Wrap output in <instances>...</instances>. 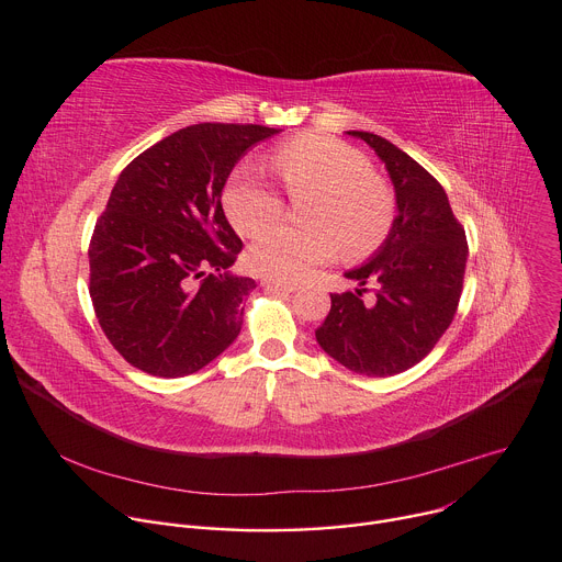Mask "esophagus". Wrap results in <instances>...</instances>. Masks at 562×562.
I'll return each instance as SVG.
<instances>
[{
	"label": "esophagus",
	"mask_w": 562,
	"mask_h": 562,
	"mask_svg": "<svg viewBox=\"0 0 562 562\" xmlns=\"http://www.w3.org/2000/svg\"><path fill=\"white\" fill-rule=\"evenodd\" d=\"M262 285H266L268 290H274V292H294V290H296L294 283H288V281H272V279H262Z\"/></svg>",
	"instance_id": "34e87169"
}]
</instances>
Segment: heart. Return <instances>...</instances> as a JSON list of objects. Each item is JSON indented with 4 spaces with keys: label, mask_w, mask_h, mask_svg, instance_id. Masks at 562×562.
I'll return each instance as SVG.
<instances>
[{
    "label": "heart",
    "mask_w": 562,
    "mask_h": 562,
    "mask_svg": "<svg viewBox=\"0 0 562 562\" xmlns=\"http://www.w3.org/2000/svg\"><path fill=\"white\" fill-rule=\"evenodd\" d=\"M304 226L277 224L249 247V268L268 279L296 281L338 247L347 256L374 251L394 224V192L372 172L370 160L351 145L306 134L279 145L270 158ZM224 211L240 234L256 236L283 215L281 194L251 165H243L224 190Z\"/></svg>",
    "instance_id": "obj_1"
}]
</instances>
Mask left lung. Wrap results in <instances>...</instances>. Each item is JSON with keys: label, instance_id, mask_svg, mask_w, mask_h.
Segmentation results:
<instances>
[{"label": "left lung", "instance_id": "obj_1", "mask_svg": "<svg viewBox=\"0 0 562 562\" xmlns=\"http://www.w3.org/2000/svg\"><path fill=\"white\" fill-rule=\"evenodd\" d=\"M385 162L397 217L383 245L345 272L358 288L331 294V311L315 331L317 345L362 376L406 372L436 347L463 292L468 238L445 188L417 160L370 131H347ZM372 286L368 303L361 292Z\"/></svg>", "mask_w": 562, "mask_h": 562}]
</instances>
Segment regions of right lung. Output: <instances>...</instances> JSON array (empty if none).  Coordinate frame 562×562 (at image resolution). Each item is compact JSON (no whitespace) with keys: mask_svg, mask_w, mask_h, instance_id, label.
Instances as JSON below:
<instances>
[{"mask_svg":"<svg viewBox=\"0 0 562 562\" xmlns=\"http://www.w3.org/2000/svg\"><path fill=\"white\" fill-rule=\"evenodd\" d=\"M281 128H179L117 177L88 249L99 326L131 366L165 379L200 372L240 334L254 279L234 277L243 240L222 190L236 162Z\"/></svg>","mask_w":562,"mask_h":562,"instance_id":"obj_1","label":"right lung"}]
</instances>
